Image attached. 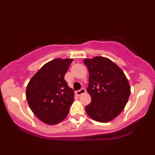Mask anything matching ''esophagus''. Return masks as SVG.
<instances>
[{
    "mask_svg": "<svg viewBox=\"0 0 155 155\" xmlns=\"http://www.w3.org/2000/svg\"><path fill=\"white\" fill-rule=\"evenodd\" d=\"M85 92H86V90H85V89L81 88L80 90H77V91L76 92V95H77L78 96H80L81 95H82V94L85 93Z\"/></svg>",
    "mask_w": 155,
    "mask_h": 155,
    "instance_id": "1",
    "label": "esophagus"
}]
</instances>
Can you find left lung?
Here are the masks:
<instances>
[{
  "label": "left lung",
  "instance_id": "1",
  "mask_svg": "<svg viewBox=\"0 0 155 155\" xmlns=\"http://www.w3.org/2000/svg\"><path fill=\"white\" fill-rule=\"evenodd\" d=\"M89 71L87 92L91 102L85 111L92 120L108 122L123 111L130 86L123 71L108 58L97 56L84 59Z\"/></svg>",
  "mask_w": 155,
  "mask_h": 155
}]
</instances>
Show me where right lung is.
I'll return each instance as SVG.
<instances>
[{
  "instance_id": "right-lung-1",
  "label": "right lung",
  "mask_w": 155,
  "mask_h": 155,
  "mask_svg": "<svg viewBox=\"0 0 155 155\" xmlns=\"http://www.w3.org/2000/svg\"><path fill=\"white\" fill-rule=\"evenodd\" d=\"M73 59L56 58L35 73L26 89V98L33 113L44 123L56 124L68 114L74 93L64 79Z\"/></svg>"
}]
</instances>
